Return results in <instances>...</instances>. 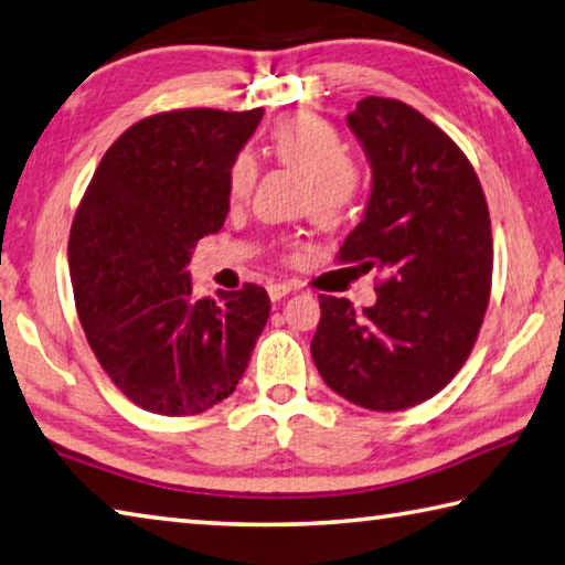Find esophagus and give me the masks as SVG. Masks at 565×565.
Listing matches in <instances>:
<instances>
[{"instance_id":"34e87169","label":"esophagus","mask_w":565,"mask_h":565,"mask_svg":"<svg viewBox=\"0 0 565 565\" xmlns=\"http://www.w3.org/2000/svg\"><path fill=\"white\" fill-rule=\"evenodd\" d=\"M266 291H269V299L271 301H281L284 296L291 291V286L289 284H281V281H271L269 286H266Z\"/></svg>"}]
</instances>
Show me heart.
<instances>
[{
    "instance_id": "1",
    "label": "heart",
    "mask_w": 565,
    "mask_h": 565,
    "mask_svg": "<svg viewBox=\"0 0 565 565\" xmlns=\"http://www.w3.org/2000/svg\"><path fill=\"white\" fill-rule=\"evenodd\" d=\"M269 148L281 166L306 178V204L316 222H341L361 198V170L348 158V148L338 130L311 113H289L269 130ZM256 175L249 152L234 156L227 170V190L232 200L247 198Z\"/></svg>"
}]
</instances>
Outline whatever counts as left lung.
<instances>
[{"label": "left lung", "instance_id": "1", "mask_svg": "<svg viewBox=\"0 0 565 565\" xmlns=\"http://www.w3.org/2000/svg\"><path fill=\"white\" fill-rule=\"evenodd\" d=\"M373 170L365 214L338 262L375 269L377 301L318 296L311 355L353 405L395 413L437 395L467 363L491 291V222L465 152L423 113L367 96L348 113Z\"/></svg>", "mask_w": 565, "mask_h": 565}]
</instances>
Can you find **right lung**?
<instances>
[{
    "label": "right lung",
    "instance_id": "right-lung-1",
    "mask_svg": "<svg viewBox=\"0 0 565 565\" xmlns=\"http://www.w3.org/2000/svg\"><path fill=\"white\" fill-rule=\"evenodd\" d=\"M262 108L148 116L106 150L68 237L90 351L130 403L188 417L237 390L271 301L262 286L194 299L190 256L230 212L227 170Z\"/></svg>",
    "mask_w": 565,
    "mask_h": 565
}]
</instances>
